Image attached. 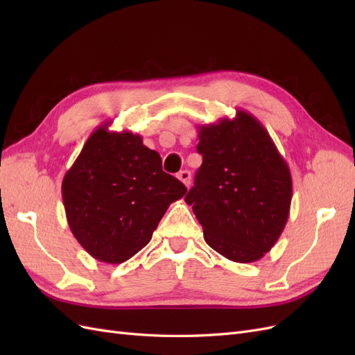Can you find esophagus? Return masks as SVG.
<instances>
[{
  "instance_id": "1",
  "label": "esophagus",
  "mask_w": 355,
  "mask_h": 355,
  "mask_svg": "<svg viewBox=\"0 0 355 355\" xmlns=\"http://www.w3.org/2000/svg\"><path fill=\"white\" fill-rule=\"evenodd\" d=\"M178 179H179L185 187H189V184H191V173H189L188 170H182V171H179Z\"/></svg>"
}]
</instances>
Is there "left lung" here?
Returning <instances> with one entry per match:
<instances>
[{
	"label": "left lung",
	"mask_w": 355,
	"mask_h": 355,
	"mask_svg": "<svg viewBox=\"0 0 355 355\" xmlns=\"http://www.w3.org/2000/svg\"><path fill=\"white\" fill-rule=\"evenodd\" d=\"M198 139L202 164L185 201L204 240L230 261H259L288 219L293 187L286 159L261 121L243 110L232 120L198 125Z\"/></svg>",
	"instance_id": "left-lung-1"
}]
</instances>
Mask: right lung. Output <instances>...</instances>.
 Returning <instances> with one entry per match:
<instances>
[{"label": "right lung", "mask_w": 355, "mask_h": 355, "mask_svg": "<svg viewBox=\"0 0 355 355\" xmlns=\"http://www.w3.org/2000/svg\"><path fill=\"white\" fill-rule=\"evenodd\" d=\"M90 135L65 173L62 198L73 237L94 259L121 263L151 241L161 218L187 188L161 167V157L141 135Z\"/></svg>", "instance_id": "right-lung-1"}]
</instances>
